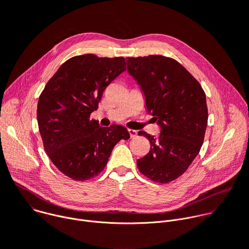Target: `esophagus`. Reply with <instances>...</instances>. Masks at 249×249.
<instances>
[{"label":"esophagus","instance_id":"esophagus-1","mask_svg":"<svg viewBox=\"0 0 249 249\" xmlns=\"http://www.w3.org/2000/svg\"><path fill=\"white\" fill-rule=\"evenodd\" d=\"M128 132H129V134H130V137H131V138L136 137V136H137V134H138V132H137L136 130H133V129H128Z\"/></svg>","mask_w":249,"mask_h":249}]
</instances>
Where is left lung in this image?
Instances as JSON below:
<instances>
[{
    "label": "left lung",
    "instance_id": "left-lung-1",
    "mask_svg": "<svg viewBox=\"0 0 249 249\" xmlns=\"http://www.w3.org/2000/svg\"><path fill=\"white\" fill-rule=\"evenodd\" d=\"M128 73L145 94L147 110L160 127L159 137L144 131L150 152L137 160L148 178L167 183L182 175L202 147L208 123L206 94L188 71L172 58H128Z\"/></svg>",
    "mask_w": 249,
    "mask_h": 249
}]
</instances>
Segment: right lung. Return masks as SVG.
<instances>
[{
    "label": "right lung",
    "instance_id": "add662e5",
    "mask_svg": "<svg viewBox=\"0 0 249 249\" xmlns=\"http://www.w3.org/2000/svg\"><path fill=\"white\" fill-rule=\"evenodd\" d=\"M125 70L123 57L75 56L58 69L41 92L37 122L44 150L70 178H93L103 170L118 142L130 138L121 125L100 127L89 118L104 89Z\"/></svg>",
    "mask_w": 249,
    "mask_h": 249
}]
</instances>
